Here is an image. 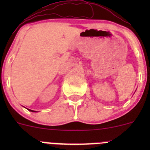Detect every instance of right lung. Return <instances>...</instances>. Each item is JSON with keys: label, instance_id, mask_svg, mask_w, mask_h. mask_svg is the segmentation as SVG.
<instances>
[{"label": "right lung", "instance_id": "obj_1", "mask_svg": "<svg viewBox=\"0 0 150 150\" xmlns=\"http://www.w3.org/2000/svg\"><path fill=\"white\" fill-rule=\"evenodd\" d=\"M30 111H32V112H35V111H33V110H30Z\"/></svg>", "mask_w": 150, "mask_h": 150}]
</instances>
